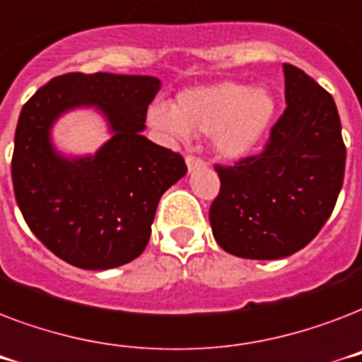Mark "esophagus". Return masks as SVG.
<instances>
[{
	"label": "esophagus",
	"instance_id": "obj_1",
	"mask_svg": "<svg viewBox=\"0 0 362 362\" xmlns=\"http://www.w3.org/2000/svg\"><path fill=\"white\" fill-rule=\"evenodd\" d=\"M186 165H187V173H193V170L203 169L204 161H203V159H199V158H193V156H187Z\"/></svg>",
	"mask_w": 362,
	"mask_h": 362
}]
</instances>
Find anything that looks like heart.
I'll use <instances>...</instances> for the list:
<instances>
[{
    "label": "heart",
    "instance_id": "b5f03b06",
    "mask_svg": "<svg viewBox=\"0 0 362 362\" xmlns=\"http://www.w3.org/2000/svg\"><path fill=\"white\" fill-rule=\"evenodd\" d=\"M276 109L278 103L269 88L223 81L184 90L175 107L152 103L148 122L170 141H184L189 133L210 135L221 159L238 161L261 144L274 122Z\"/></svg>",
    "mask_w": 362,
    "mask_h": 362
}]
</instances>
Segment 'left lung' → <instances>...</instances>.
<instances>
[{"instance_id":"obj_1","label":"left lung","mask_w":362,"mask_h":362,"mask_svg":"<svg viewBox=\"0 0 362 362\" xmlns=\"http://www.w3.org/2000/svg\"><path fill=\"white\" fill-rule=\"evenodd\" d=\"M284 76L287 107L263 153L216 167L221 187L210 226L237 257L298 252L325 226L342 189L346 146L334 99L295 65L284 64Z\"/></svg>"}]
</instances>
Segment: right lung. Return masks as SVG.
Listing matches in <instances>:
<instances>
[{
	"instance_id": "add662e5",
	"label": "right lung",
	"mask_w": 362,
	"mask_h": 362,
	"mask_svg": "<svg viewBox=\"0 0 362 362\" xmlns=\"http://www.w3.org/2000/svg\"><path fill=\"white\" fill-rule=\"evenodd\" d=\"M161 81L148 75L69 73L22 107L13 153L14 197L39 240L65 263L107 270L144 252L161 195L186 175L178 153L142 135ZM92 108L111 139L95 154H64L52 129L67 112Z\"/></svg>"
}]
</instances>
